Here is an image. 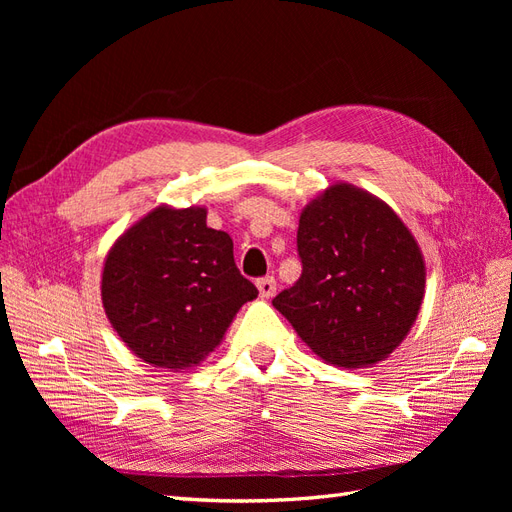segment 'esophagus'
<instances>
[{
	"mask_svg": "<svg viewBox=\"0 0 512 512\" xmlns=\"http://www.w3.org/2000/svg\"><path fill=\"white\" fill-rule=\"evenodd\" d=\"M258 290H260V297L265 299H271L275 290H277V284H275V277L273 275H267V277H260V280L256 282Z\"/></svg>",
	"mask_w": 512,
	"mask_h": 512,
	"instance_id": "obj_1",
	"label": "esophagus"
}]
</instances>
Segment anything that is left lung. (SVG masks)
<instances>
[{
    "mask_svg": "<svg viewBox=\"0 0 512 512\" xmlns=\"http://www.w3.org/2000/svg\"><path fill=\"white\" fill-rule=\"evenodd\" d=\"M301 277L275 309L322 361L365 367L389 356L414 324L425 294L423 256L382 200L339 183L299 220Z\"/></svg>",
    "mask_w": 512,
    "mask_h": 512,
    "instance_id": "8db88e82",
    "label": "left lung"
}]
</instances>
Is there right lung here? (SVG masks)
<instances>
[{
    "instance_id": "obj_1",
    "label": "right lung",
    "mask_w": 512,
    "mask_h": 512,
    "mask_svg": "<svg viewBox=\"0 0 512 512\" xmlns=\"http://www.w3.org/2000/svg\"><path fill=\"white\" fill-rule=\"evenodd\" d=\"M258 297L232 256V239L200 207H158L119 237L102 273L113 329L143 361L183 369L222 342L239 307Z\"/></svg>"
}]
</instances>
